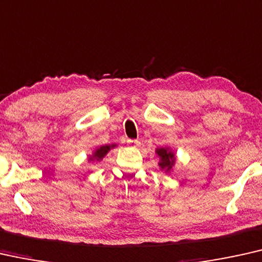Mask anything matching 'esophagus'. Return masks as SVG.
<instances>
[{"instance_id": "obj_1", "label": "esophagus", "mask_w": 262, "mask_h": 262, "mask_svg": "<svg viewBox=\"0 0 262 262\" xmlns=\"http://www.w3.org/2000/svg\"><path fill=\"white\" fill-rule=\"evenodd\" d=\"M127 143H128V146H130V147H134V148H138V147H140V141H138V140H127Z\"/></svg>"}]
</instances>
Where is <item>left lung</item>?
<instances>
[{
    "mask_svg": "<svg viewBox=\"0 0 262 262\" xmlns=\"http://www.w3.org/2000/svg\"><path fill=\"white\" fill-rule=\"evenodd\" d=\"M155 154L159 156V167L166 174H170L173 171L175 163H177V155L170 147H159L155 149Z\"/></svg>",
    "mask_w": 262,
    "mask_h": 262,
    "instance_id": "1",
    "label": "left lung"
}]
</instances>
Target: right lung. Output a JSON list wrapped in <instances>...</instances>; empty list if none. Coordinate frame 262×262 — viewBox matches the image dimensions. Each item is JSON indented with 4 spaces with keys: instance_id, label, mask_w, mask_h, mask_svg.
I'll list each match as a JSON object with an SVG mask.
<instances>
[{
    "instance_id": "right-lung-1",
    "label": "right lung",
    "mask_w": 262,
    "mask_h": 262,
    "mask_svg": "<svg viewBox=\"0 0 262 262\" xmlns=\"http://www.w3.org/2000/svg\"><path fill=\"white\" fill-rule=\"evenodd\" d=\"M115 147H118L116 143H111V144H104V146H101L96 149L92 151L91 155H88V162H100L102 161L104 156H106L111 149H114Z\"/></svg>"
}]
</instances>
